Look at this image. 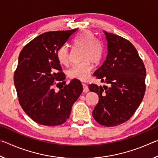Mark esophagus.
Segmentation results:
<instances>
[{
  "instance_id": "esophagus-1",
  "label": "esophagus",
  "mask_w": 158,
  "mask_h": 158,
  "mask_svg": "<svg viewBox=\"0 0 158 158\" xmlns=\"http://www.w3.org/2000/svg\"><path fill=\"white\" fill-rule=\"evenodd\" d=\"M82 86H83V92L84 93H87L89 92V87H88L87 84L85 83H82Z\"/></svg>"
}]
</instances>
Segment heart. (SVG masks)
Instances as JSON below:
<instances>
[{
    "label": "heart",
    "instance_id": "obj_1",
    "mask_svg": "<svg viewBox=\"0 0 158 158\" xmlns=\"http://www.w3.org/2000/svg\"><path fill=\"white\" fill-rule=\"evenodd\" d=\"M76 48L82 49L81 63L73 67L68 71V75L71 79L85 80L91 71L90 62L98 64L101 61L104 53V47L100 40L96 38L95 35L90 31H84L73 40ZM57 59L60 64L68 65L70 61V53L66 45L59 47L57 51Z\"/></svg>",
    "mask_w": 158,
    "mask_h": 158
}]
</instances>
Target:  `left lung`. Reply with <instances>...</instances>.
Here are the masks:
<instances>
[{
	"label": "left lung",
	"mask_w": 158,
	"mask_h": 158,
	"mask_svg": "<svg viewBox=\"0 0 158 158\" xmlns=\"http://www.w3.org/2000/svg\"><path fill=\"white\" fill-rule=\"evenodd\" d=\"M105 33L107 55L93 74L108 85L91 84L89 87L99 96L93 111L94 119L103 126L114 127L128 121L140 105L146 91V71L130 41L117 35Z\"/></svg>",
	"instance_id": "obj_1"
}]
</instances>
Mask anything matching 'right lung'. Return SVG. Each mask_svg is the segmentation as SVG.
<instances>
[{
  "instance_id": "1",
  "label": "right lung",
  "mask_w": 158,
  "mask_h": 158,
  "mask_svg": "<svg viewBox=\"0 0 158 158\" xmlns=\"http://www.w3.org/2000/svg\"><path fill=\"white\" fill-rule=\"evenodd\" d=\"M77 30L46 32L28 42L20 53L14 74L15 85L23 110L37 123L47 126L64 123L83 91L78 79L59 87L58 91L54 90L65 82L57 51Z\"/></svg>"
}]
</instances>
